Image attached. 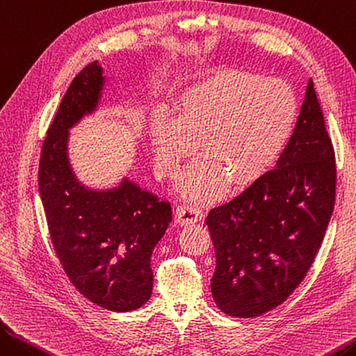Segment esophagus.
<instances>
[{
  "mask_svg": "<svg viewBox=\"0 0 356 356\" xmlns=\"http://www.w3.org/2000/svg\"><path fill=\"white\" fill-rule=\"evenodd\" d=\"M203 213L199 207L195 205H181L177 208V222L179 225H189L202 220Z\"/></svg>",
  "mask_w": 356,
  "mask_h": 356,
  "instance_id": "34e87169",
  "label": "esophagus"
}]
</instances>
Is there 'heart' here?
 Segmentation results:
<instances>
[{"label": "heart", "mask_w": 356, "mask_h": 356, "mask_svg": "<svg viewBox=\"0 0 356 356\" xmlns=\"http://www.w3.org/2000/svg\"><path fill=\"white\" fill-rule=\"evenodd\" d=\"M298 104L281 80L235 71L214 72L178 96L173 113L151 123L156 172L175 179L199 142L200 159L189 167L183 192L208 200L225 186L244 188L275 164L292 137Z\"/></svg>", "instance_id": "1"}]
</instances>
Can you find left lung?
Listing matches in <instances>:
<instances>
[{
    "label": "left lung",
    "mask_w": 356,
    "mask_h": 356,
    "mask_svg": "<svg viewBox=\"0 0 356 356\" xmlns=\"http://www.w3.org/2000/svg\"><path fill=\"white\" fill-rule=\"evenodd\" d=\"M334 194V149L309 79L276 167L208 213L216 254L211 293L220 311L259 317L293 293L322 244Z\"/></svg>",
    "instance_id": "left-lung-1"
}]
</instances>
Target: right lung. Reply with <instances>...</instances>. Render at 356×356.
<instances>
[{"mask_svg":"<svg viewBox=\"0 0 356 356\" xmlns=\"http://www.w3.org/2000/svg\"><path fill=\"white\" fill-rule=\"evenodd\" d=\"M107 79L99 61L72 80L42 145L39 194L51 243L74 287L113 312L142 307L153 292L151 254L172 222V207L124 177L92 189L69 161V131L95 113Z\"/></svg>","mask_w":356,"mask_h":356,"instance_id":"right-lung-1","label":"right lung"}]
</instances>
